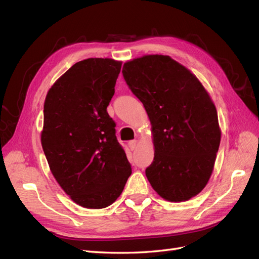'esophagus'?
I'll use <instances>...</instances> for the list:
<instances>
[{"label":"esophagus","instance_id":"obj_1","mask_svg":"<svg viewBox=\"0 0 259 259\" xmlns=\"http://www.w3.org/2000/svg\"><path fill=\"white\" fill-rule=\"evenodd\" d=\"M128 147L131 148L132 151H134L137 147V140H131V142L128 143Z\"/></svg>","mask_w":259,"mask_h":259}]
</instances>
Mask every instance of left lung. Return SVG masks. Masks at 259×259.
<instances>
[{
	"label": "left lung",
	"instance_id": "left-lung-1",
	"mask_svg": "<svg viewBox=\"0 0 259 259\" xmlns=\"http://www.w3.org/2000/svg\"><path fill=\"white\" fill-rule=\"evenodd\" d=\"M122 72L151 123L149 183L164 200H190L208 183L221 144L213 100L198 77L169 56L145 55L125 62Z\"/></svg>",
	"mask_w": 259,
	"mask_h": 259
}]
</instances>
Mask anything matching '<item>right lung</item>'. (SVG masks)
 <instances>
[{
  "label": "right lung",
  "instance_id": "obj_1",
  "mask_svg": "<svg viewBox=\"0 0 259 259\" xmlns=\"http://www.w3.org/2000/svg\"><path fill=\"white\" fill-rule=\"evenodd\" d=\"M122 61L89 58L53 84L44 103L41 144L51 171L77 205L105 208L132 174L107 107Z\"/></svg>",
  "mask_w": 259,
  "mask_h": 259
}]
</instances>
